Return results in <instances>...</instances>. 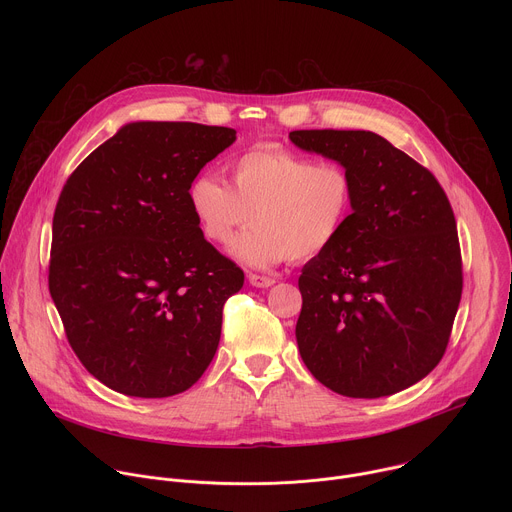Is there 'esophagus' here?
I'll return each mask as SVG.
<instances>
[{"label":"esophagus","mask_w":512,"mask_h":512,"mask_svg":"<svg viewBox=\"0 0 512 512\" xmlns=\"http://www.w3.org/2000/svg\"><path fill=\"white\" fill-rule=\"evenodd\" d=\"M249 281H251V285H255V287H269V285L275 283L273 277H269V275H259V273H249Z\"/></svg>","instance_id":"1"}]
</instances>
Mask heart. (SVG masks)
Masks as SVG:
<instances>
[{"label":"heart","instance_id":"heart-1","mask_svg":"<svg viewBox=\"0 0 512 512\" xmlns=\"http://www.w3.org/2000/svg\"><path fill=\"white\" fill-rule=\"evenodd\" d=\"M229 172L231 186L212 174L192 178L188 204L214 245H227L251 218L255 227L233 243V255L251 267L322 255L352 214L354 178L340 162L259 145L237 156Z\"/></svg>","mask_w":512,"mask_h":512}]
</instances>
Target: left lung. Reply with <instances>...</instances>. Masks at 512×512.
Instances as JSON below:
<instances>
[{"label":"left lung","instance_id":"left-lung-1","mask_svg":"<svg viewBox=\"0 0 512 512\" xmlns=\"http://www.w3.org/2000/svg\"><path fill=\"white\" fill-rule=\"evenodd\" d=\"M289 139L354 178L342 235L298 279L302 360L334 393H399L450 342L464 285L452 204L425 166L373 131L300 129Z\"/></svg>","mask_w":512,"mask_h":512}]
</instances>
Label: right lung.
Segmentation results:
<instances>
[{
	"mask_svg": "<svg viewBox=\"0 0 512 512\" xmlns=\"http://www.w3.org/2000/svg\"><path fill=\"white\" fill-rule=\"evenodd\" d=\"M235 139L218 125L129 123L62 186L48 289L70 348L117 393H184L218 348L245 273L200 233L188 186Z\"/></svg>",
	"mask_w": 512,
	"mask_h": 512,
	"instance_id": "1",
	"label": "right lung"
}]
</instances>
